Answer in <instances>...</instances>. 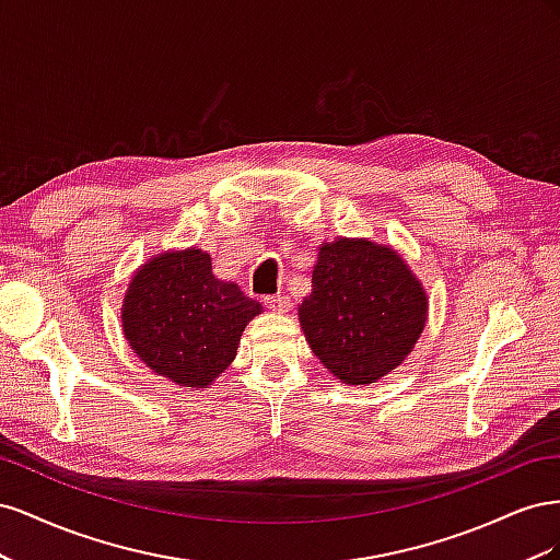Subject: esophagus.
Segmentation results:
<instances>
[{
    "label": "esophagus",
    "instance_id": "obj_1",
    "mask_svg": "<svg viewBox=\"0 0 560 560\" xmlns=\"http://www.w3.org/2000/svg\"><path fill=\"white\" fill-rule=\"evenodd\" d=\"M264 306L268 308V311H273V313H287L290 311V299L287 296H282V294H273V296H264Z\"/></svg>",
    "mask_w": 560,
    "mask_h": 560
}]
</instances>
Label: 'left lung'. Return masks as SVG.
Segmentation results:
<instances>
[{"label": "left lung", "instance_id": "1", "mask_svg": "<svg viewBox=\"0 0 560 560\" xmlns=\"http://www.w3.org/2000/svg\"><path fill=\"white\" fill-rule=\"evenodd\" d=\"M301 329L331 374L376 383L404 362L428 319V296L399 254L369 241L322 245Z\"/></svg>", "mask_w": 560, "mask_h": 560}]
</instances>
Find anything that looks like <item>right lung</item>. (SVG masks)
<instances>
[{
	"label": "right lung",
	"mask_w": 560,
	"mask_h": 560,
	"mask_svg": "<svg viewBox=\"0 0 560 560\" xmlns=\"http://www.w3.org/2000/svg\"><path fill=\"white\" fill-rule=\"evenodd\" d=\"M261 313L238 284L212 276L210 254L165 252L135 273L121 308L140 360L184 387H206L233 362L245 325Z\"/></svg>",
	"instance_id": "add662e5"
}]
</instances>
